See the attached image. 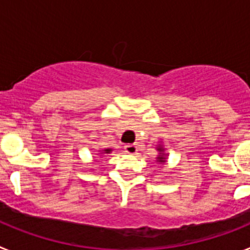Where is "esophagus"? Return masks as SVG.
Here are the masks:
<instances>
[{
    "label": "esophagus",
    "instance_id": "obj_1",
    "mask_svg": "<svg viewBox=\"0 0 250 250\" xmlns=\"http://www.w3.org/2000/svg\"><path fill=\"white\" fill-rule=\"evenodd\" d=\"M124 149H125V152H127V154H130V155H135L136 152H138V147H136V145L134 144L125 145Z\"/></svg>",
    "mask_w": 250,
    "mask_h": 250
}]
</instances>
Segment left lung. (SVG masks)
I'll use <instances>...</instances> for the list:
<instances>
[{
  "instance_id": "8db88e82",
  "label": "left lung",
  "mask_w": 250,
  "mask_h": 250,
  "mask_svg": "<svg viewBox=\"0 0 250 250\" xmlns=\"http://www.w3.org/2000/svg\"><path fill=\"white\" fill-rule=\"evenodd\" d=\"M158 150L160 151V154H159V156L156 158V161H158V163H165L167 158H165V154H164V147L159 146Z\"/></svg>"
}]
</instances>
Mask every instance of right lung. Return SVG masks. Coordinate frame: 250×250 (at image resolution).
<instances>
[{"instance_id": "add662e5", "label": "right lung", "mask_w": 250, "mask_h": 250, "mask_svg": "<svg viewBox=\"0 0 250 250\" xmlns=\"http://www.w3.org/2000/svg\"><path fill=\"white\" fill-rule=\"evenodd\" d=\"M103 152H105V154H109V152H111V150H110V149H105ZM103 152H101V154H103Z\"/></svg>"}]
</instances>
